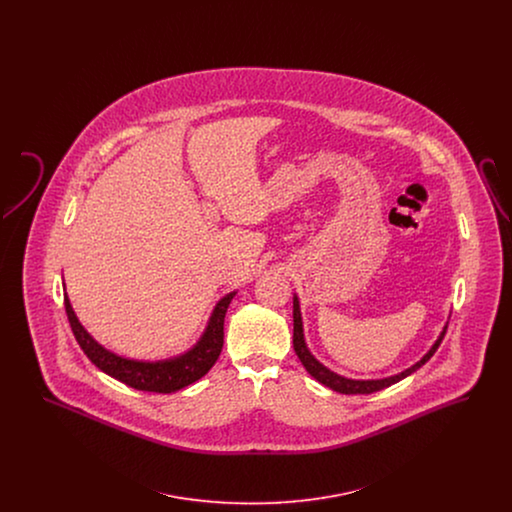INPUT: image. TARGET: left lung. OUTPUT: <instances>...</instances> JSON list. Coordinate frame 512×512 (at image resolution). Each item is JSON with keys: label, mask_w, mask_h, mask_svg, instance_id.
<instances>
[{"label": "left lung", "mask_w": 512, "mask_h": 512, "mask_svg": "<svg viewBox=\"0 0 512 512\" xmlns=\"http://www.w3.org/2000/svg\"><path fill=\"white\" fill-rule=\"evenodd\" d=\"M445 330L447 326H443L441 334L438 336V340L434 341V345L430 347V351L413 366H409L407 370L399 372V374H393L388 378H380V380H353V378H345L340 376L336 372H332L330 368L318 363L317 359L313 357V353L309 351L307 343H305V334H303V318H301V309H299V297L293 295V349L301 361V365L307 368V372L318 380L320 384H324L326 388L330 390L340 391L345 395H353V393H374V391L384 390V388H390L391 384H397L399 380L407 378L409 374L416 372L420 366L424 365L426 361H430V357L436 353V349L439 347V343L445 336Z\"/></svg>", "instance_id": "8db88e82"}]
</instances>
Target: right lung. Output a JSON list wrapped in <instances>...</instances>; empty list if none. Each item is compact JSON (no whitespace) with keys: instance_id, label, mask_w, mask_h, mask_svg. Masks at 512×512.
<instances>
[{"instance_id":"1","label":"right lung","mask_w":512,"mask_h":512,"mask_svg":"<svg viewBox=\"0 0 512 512\" xmlns=\"http://www.w3.org/2000/svg\"><path fill=\"white\" fill-rule=\"evenodd\" d=\"M234 295L236 292L226 293L215 305L201 338L192 349L163 361L126 359L105 349L80 324V320L74 315L73 305L67 293H65V311L78 345L99 370H103L111 378L119 380L134 390L172 393L194 384L217 363L222 351V341H224V315Z\"/></svg>"}]
</instances>
